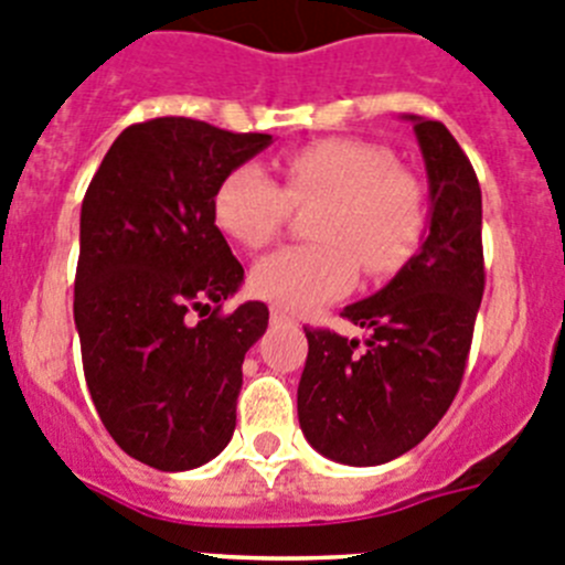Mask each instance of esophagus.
Returning <instances> with one entry per match:
<instances>
[{
  "mask_svg": "<svg viewBox=\"0 0 565 565\" xmlns=\"http://www.w3.org/2000/svg\"><path fill=\"white\" fill-rule=\"evenodd\" d=\"M270 318H273V323H292L289 312H287V309H281V307H273Z\"/></svg>",
  "mask_w": 565,
  "mask_h": 565,
  "instance_id": "34e87169",
  "label": "esophagus"
}]
</instances>
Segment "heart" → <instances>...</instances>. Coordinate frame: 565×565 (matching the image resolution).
<instances>
[{"label": "heart", "instance_id": "1", "mask_svg": "<svg viewBox=\"0 0 565 565\" xmlns=\"http://www.w3.org/2000/svg\"><path fill=\"white\" fill-rule=\"evenodd\" d=\"M284 185L258 162H242L213 194V220L247 250L270 245L292 205H315L309 233L253 267L258 298L289 312L334 301L365 276L385 278L414 253L425 227L419 182L396 169L388 149L354 137H327L284 154Z\"/></svg>", "mask_w": 565, "mask_h": 565}]
</instances>
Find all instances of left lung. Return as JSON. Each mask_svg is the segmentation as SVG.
<instances>
[{
	"label": "left lung",
	"mask_w": 565,
	"mask_h": 565,
	"mask_svg": "<svg viewBox=\"0 0 565 565\" xmlns=\"http://www.w3.org/2000/svg\"><path fill=\"white\" fill-rule=\"evenodd\" d=\"M430 185L428 236L380 292L343 309L369 340L303 329L298 422L309 445L352 467L408 454L439 425L465 377L484 295L481 188L456 137L414 118Z\"/></svg>",
	"instance_id": "1"
}]
</instances>
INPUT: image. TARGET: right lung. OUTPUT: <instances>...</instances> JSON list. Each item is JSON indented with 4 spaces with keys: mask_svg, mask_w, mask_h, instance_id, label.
<instances>
[{
    "mask_svg": "<svg viewBox=\"0 0 565 565\" xmlns=\"http://www.w3.org/2000/svg\"><path fill=\"white\" fill-rule=\"evenodd\" d=\"M270 140L146 120L120 131L86 188L73 303L84 377L111 439L154 470L205 465L236 428L242 363L270 312H222L245 267L213 194Z\"/></svg>",
    "mask_w": 565,
    "mask_h": 565,
    "instance_id": "right-lung-1",
    "label": "right lung"
}]
</instances>
